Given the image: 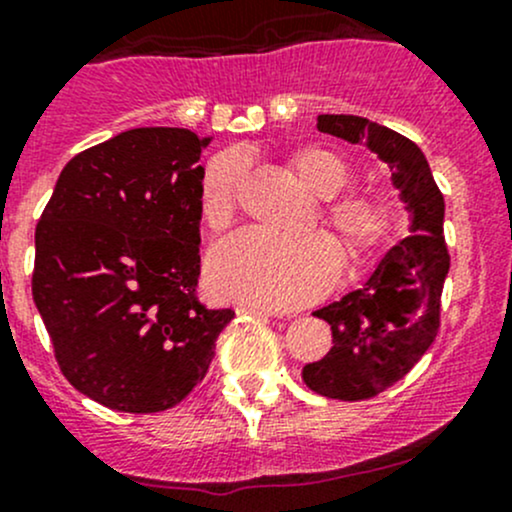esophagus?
Wrapping results in <instances>:
<instances>
[{"mask_svg": "<svg viewBox=\"0 0 512 512\" xmlns=\"http://www.w3.org/2000/svg\"><path fill=\"white\" fill-rule=\"evenodd\" d=\"M239 315H254V317H276L278 312L268 310V307H258V305H239L236 307Z\"/></svg>", "mask_w": 512, "mask_h": 512, "instance_id": "obj_1", "label": "esophagus"}]
</instances>
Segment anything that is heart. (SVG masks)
Wrapping results in <instances>:
<instances>
[{
	"instance_id": "1",
	"label": "heart",
	"mask_w": 512,
	"mask_h": 512,
	"mask_svg": "<svg viewBox=\"0 0 512 512\" xmlns=\"http://www.w3.org/2000/svg\"><path fill=\"white\" fill-rule=\"evenodd\" d=\"M290 170L315 197H337L351 180L339 153L305 146L290 156ZM244 178V158L217 153L200 183V214L207 227L224 229L234 219L236 192ZM324 222L342 241L351 263L364 261L386 241L390 210L373 195H346L322 210ZM342 271V254L332 236L317 232L283 239L263 232H239L219 241L207 256V285L219 300L261 307H300L322 298Z\"/></svg>"
}]
</instances>
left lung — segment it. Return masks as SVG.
<instances>
[{
  "label": "left lung",
  "mask_w": 512,
  "mask_h": 512,
  "mask_svg": "<svg viewBox=\"0 0 512 512\" xmlns=\"http://www.w3.org/2000/svg\"><path fill=\"white\" fill-rule=\"evenodd\" d=\"M317 129L376 153L410 212V236L381 258L371 278L315 312L332 327L334 346L302 368V381L324 398L366 400L400 381L439 332L449 273L444 197L425 153L398 131L354 114H320Z\"/></svg>",
  "instance_id": "left-lung-1"
}]
</instances>
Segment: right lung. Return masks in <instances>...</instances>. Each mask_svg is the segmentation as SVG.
Listing matches in <instances>:
<instances>
[{"label": "right lung", "instance_id": "add662e5", "mask_svg": "<svg viewBox=\"0 0 512 512\" xmlns=\"http://www.w3.org/2000/svg\"><path fill=\"white\" fill-rule=\"evenodd\" d=\"M200 139L141 126L78 153L36 227L31 290L63 376L119 412H161L205 378L232 310L197 300Z\"/></svg>", "mask_w": 512, "mask_h": 512}]
</instances>
